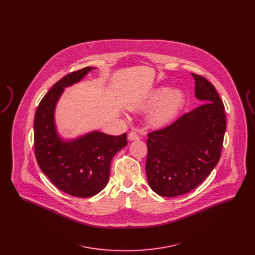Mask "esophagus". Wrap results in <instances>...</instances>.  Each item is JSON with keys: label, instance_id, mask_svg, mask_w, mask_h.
Segmentation results:
<instances>
[{"label": "esophagus", "instance_id": "esophagus-1", "mask_svg": "<svg viewBox=\"0 0 255 255\" xmlns=\"http://www.w3.org/2000/svg\"><path fill=\"white\" fill-rule=\"evenodd\" d=\"M128 139H129L130 141L138 140V139H139V135L135 133V132L132 131V132H130V133H128Z\"/></svg>", "mask_w": 255, "mask_h": 255}]
</instances>
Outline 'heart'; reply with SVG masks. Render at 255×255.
<instances>
[{"label":"heart","mask_w":255,"mask_h":255,"mask_svg":"<svg viewBox=\"0 0 255 255\" xmlns=\"http://www.w3.org/2000/svg\"><path fill=\"white\" fill-rule=\"evenodd\" d=\"M183 103L184 97L181 91L160 88L146 97L137 109H153L148 117V122L151 126L159 128L167 125L177 117Z\"/></svg>","instance_id":"b5f03b06"}]
</instances>
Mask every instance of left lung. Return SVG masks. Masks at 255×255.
Wrapping results in <instances>:
<instances>
[{"label": "left lung", "instance_id": "left-lung-1", "mask_svg": "<svg viewBox=\"0 0 255 255\" xmlns=\"http://www.w3.org/2000/svg\"><path fill=\"white\" fill-rule=\"evenodd\" d=\"M191 74L195 96L204 104L148 133L146 176L152 190L162 197L193 190L221 158L227 128L225 106L214 86L204 76Z\"/></svg>", "mask_w": 255, "mask_h": 255}]
</instances>
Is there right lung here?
Listing matches in <instances>:
<instances>
[{
  "label": "right lung",
  "mask_w": 255,
  "mask_h": 255,
  "mask_svg": "<svg viewBox=\"0 0 255 255\" xmlns=\"http://www.w3.org/2000/svg\"><path fill=\"white\" fill-rule=\"evenodd\" d=\"M94 68L86 67L57 81L37 107L34 117V152L40 169L61 191L79 198L100 192L109 180L114 156L127 145V134L92 132L65 141L54 123V109L64 88L80 81Z\"/></svg>",
  "instance_id": "obj_1"
}]
</instances>
